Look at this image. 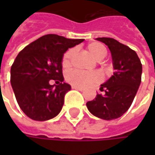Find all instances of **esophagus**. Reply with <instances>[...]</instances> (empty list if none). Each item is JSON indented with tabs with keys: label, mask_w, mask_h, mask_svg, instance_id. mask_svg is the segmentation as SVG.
<instances>
[{
	"label": "esophagus",
	"mask_w": 155,
	"mask_h": 155,
	"mask_svg": "<svg viewBox=\"0 0 155 155\" xmlns=\"http://www.w3.org/2000/svg\"><path fill=\"white\" fill-rule=\"evenodd\" d=\"M72 89H75V90H78V91H82L84 89L83 88H80V87H77V86H72Z\"/></svg>",
	"instance_id": "34e87169"
}]
</instances>
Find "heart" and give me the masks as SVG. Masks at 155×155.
Instances as JSON below:
<instances>
[{
  "label": "heart",
  "mask_w": 155,
  "mask_h": 155,
  "mask_svg": "<svg viewBox=\"0 0 155 155\" xmlns=\"http://www.w3.org/2000/svg\"><path fill=\"white\" fill-rule=\"evenodd\" d=\"M88 50L92 54V56L97 60H101L107 54V50L105 46L100 43L94 42L91 43L88 45ZM74 50L72 48L69 49L64 53L62 58V65L64 67H67L71 64V59L73 55ZM65 79L71 84L77 87H86L93 84H97L101 82L103 78L98 72H86L80 70H70L65 74Z\"/></svg>",
  "instance_id": "heart-1"
}]
</instances>
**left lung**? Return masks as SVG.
<instances>
[{
    "label": "left lung",
    "instance_id": "obj_1",
    "mask_svg": "<svg viewBox=\"0 0 155 155\" xmlns=\"http://www.w3.org/2000/svg\"><path fill=\"white\" fill-rule=\"evenodd\" d=\"M108 45L111 52L115 72L101 85L104 95L97 94L87 102L89 111L104 120H113L122 116L129 109L141 82L142 65L136 52L128 45L112 38H97Z\"/></svg>",
    "mask_w": 155,
    "mask_h": 155
}]
</instances>
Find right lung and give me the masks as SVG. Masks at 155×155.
I'll list each match as a JSON object with an SVG mask.
<instances>
[{
  "mask_svg": "<svg viewBox=\"0 0 155 155\" xmlns=\"http://www.w3.org/2000/svg\"><path fill=\"white\" fill-rule=\"evenodd\" d=\"M83 41L46 34L19 52L11 66L10 81L17 103L29 118L46 121L61 111L64 95L71 90L64 83L63 55ZM51 80L57 84L51 86Z\"/></svg>",
  "mask_w": 155,
  "mask_h": 155,
  "instance_id": "obj_1",
  "label": "right lung"
}]
</instances>
